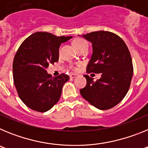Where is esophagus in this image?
I'll list each match as a JSON object with an SVG mask.
<instances>
[{"label": "esophagus", "mask_w": 148, "mask_h": 148, "mask_svg": "<svg viewBox=\"0 0 148 148\" xmlns=\"http://www.w3.org/2000/svg\"><path fill=\"white\" fill-rule=\"evenodd\" d=\"M70 77L71 78H76L77 77V75L76 74H73V73H71L70 75Z\"/></svg>", "instance_id": "obj_1"}]
</instances>
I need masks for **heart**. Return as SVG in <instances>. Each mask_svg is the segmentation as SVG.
I'll use <instances>...</instances> for the list:
<instances>
[{"label": "heart", "mask_w": 148, "mask_h": 148, "mask_svg": "<svg viewBox=\"0 0 148 148\" xmlns=\"http://www.w3.org/2000/svg\"><path fill=\"white\" fill-rule=\"evenodd\" d=\"M87 45H88V44H87V41L83 40V39H78V40H76L75 42H74V46H75V47L76 48L77 50L81 49V48L84 47V46H87ZM72 69H73V70H77V68L75 67V66H73Z\"/></svg>", "instance_id": "1"}]
</instances>
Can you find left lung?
<instances>
[{"mask_svg": "<svg viewBox=\"0 0 148 148\" xmlns=\"http://www.w3.org/2000/svg\"><path fill=\"white\" fill-rule=\"evenodd\" d=\"M92 43V57L87 73H101L96 82L88 75L87 85L80 90L84 99L99 110L113 108L122 100L130 88L133 66L125 41L115 33L97 31L84 35Z\"/></svg>", "mask_w": 148, "mask_h": 148, "instance_id": "8db88e82", "label": "left lung"}]
</instances>
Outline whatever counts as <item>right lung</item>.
I'll use <instances>...</instances> for the list:
<instances>
[{"label": "right lung", "instance_id": "add662e5", "mask_svg": "<svg viewBox=\"0 0 148 148\" xmlns=\"http://www.w3.org/2000/svg\"><path fill=\"white\" fill-rule=\"evenodd\" d=\"M72 38L38 32L18 48L13 61V80L18 96L30 109L46 112L59 100L63 86L70 77L64 73L53 77L47 68L58 61L61 43Z\"/></svg>", "mask_w": 148, "mask_h": 148}]
</instances>
